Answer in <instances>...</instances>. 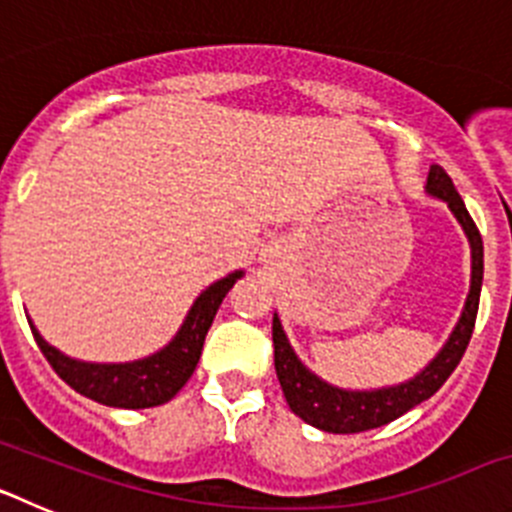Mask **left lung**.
Masks as SVG:
<instances>
[{
	"label": "left lung",
	"mask_w": 512,
	"mask_h": 512,
	"mask_svg": "<svg viewBox=\"0 0 512 512\" xmlns=\"http://www.w3.org/2000/svg\"><path fill=\"white\" fill-rule=\"evenodd\" d=\"M428 192L441 197L456 220L461 223L464 233L472 246V289H469L467 307L461 315L459 325L451 333L449 343L443 346L441 354L431 361V366L408 384L400 387H387V390L377 392H346L338 387H330L323 379L310 374L305 366L297 361L295 351L289 348L284 330L279 320L274 318L271 323V338H274V366H277V377L282 384V392L287 397L289 410L300 415L305 423L315 425L320 431L328 433H361L372 431L379 425H387L413 410L423 400L436 395L441 390V384L451 377L456 366H459L461 356L467 351L469 338H472L474 320H477L479 310V289H482V274H485V253H482V235H479L477 225H474L472 215L464 207V200L456 192L451 176L433 166L428 174Z\"/></svg>",
	"instance_id": "8db88e82"
}]
</instances>
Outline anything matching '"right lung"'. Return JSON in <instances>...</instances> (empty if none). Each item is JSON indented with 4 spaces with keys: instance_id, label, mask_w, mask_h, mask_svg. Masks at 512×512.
Here are the masks:
<instances>
[{
    "instance_id": "obj_1",
    "label": "right lung",
    "mask_w": 512,
    "mask_h": 512,
    "mask_svg": "<svg viewBox=\"0 0 512 512\" xmlns=\"http://www.w3.org/2000/svg\"><path fill=\"white\" fill-rule=\"evenodd\" d=\"M238 277H241V271L228 274L210 289H205L200 300L194 302L192 312L187 315L174 341L164 351L143 361H133V364H81V361L69 359V356L58 354L53 346H48L33 325L30 330H33L35 343L48 359V364L53 366V372L69 387H74L79 395L110 405V408H153V405L169 402L194 374L212 318Z\"/></svg>"
}]
</instances>
